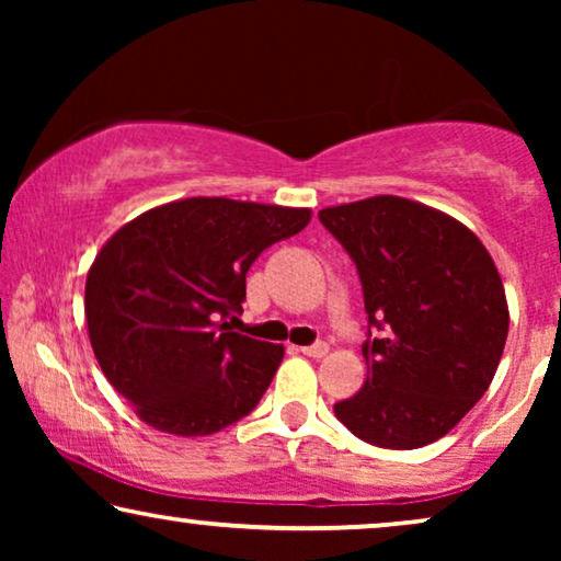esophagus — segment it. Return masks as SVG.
<instances>
[{"label":"esophagus","mask_w":561,"mask_h":561,"mask_svg":"<svg viewBox=\"0 0 561 561\" xmlns=\"http://www.w3.org/2000/svg\"><path fill=\"white\" fill-rule=\"evenodd\" d=\"M301 352L306 357H324L327 352H329V344L327 342H313V344H309V347H301Z\"/></svg>","instance_id":"esophagus-1"}]
</instances>
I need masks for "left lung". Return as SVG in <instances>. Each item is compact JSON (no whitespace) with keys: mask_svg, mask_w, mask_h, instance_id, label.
Instances as JSON below:
<instances>
[{"mask_svg":"<svg viewBox=\"0 0 561 561\" xmlns=\"http://www.w3.org/2000/svg\"><path fill=\"white\" fill-rule=\"evenodd\" d=\"M363 283L367 380L334 403L367 444L426 447L485 396L508 336L501 275L447 214L401 196L321 209Z\"/></svg>","mask_w":561,"mask_h":561,"instance_id":"1","label":"left lung"}]
</instances>
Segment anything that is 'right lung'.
<instances>
[{"mask_svg": "<svg viewBox=\"0 0 561 561\" xmlns=\"http://www.w3.org/2000/svg\"><path fill=\"white\" fill-rule=\"evenodd\" d=\"M309 217L198 196L140 214L104 244L87 278L89 340L145 424L206 436L260 403L283 347L232 332L227 319L242 313L260 252L301 232Z\"/></svg>", "mask_w": 561, "mask_h": 561, "instance_id": "add662e5", "label": "right lung"}]
</instances>
